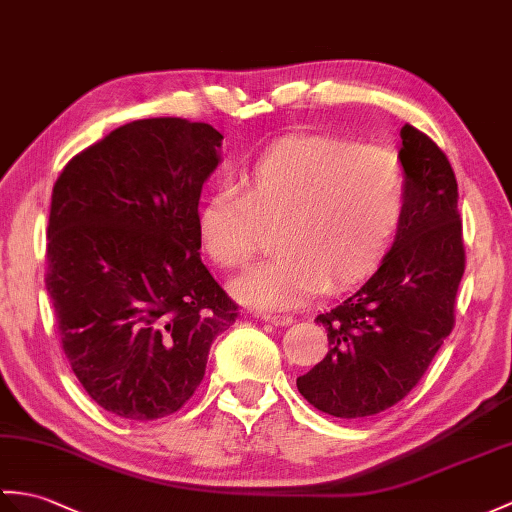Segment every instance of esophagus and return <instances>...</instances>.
<instances>
[{"instance_id":"obj_1","label":"esophagus","mask_w":512,"mask_h":512,"mask_svg":"<svg viewBox=\"0 0 512 512\" xmlns=\"http://www.w3.org/2000/svg\"><path fill=\"white\" fill-rule=\"evenodd\" d=\"M257 318L266 320L270 325H290L292 323V316L288 314H270V312H259Z\"/></svg>"}]
</instances>
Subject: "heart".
<instances>
[{
  "instance_id": "obj_1",
  "label": "heart",
  "mask_w": 512,
  "mask_h": 512,
  "mask_svg": "<svg viewBox=\"0 0 512 512\" xmlns=\"http://www.w3.org/2000/svg\"><path fill=\"white\" fill-rule=\"evenodd\" d=\"M408 211V174L388 146L338 137H288L242 170L198 211V235L218 266L244 270L275 224L279 255L233 285L242 301L299 307L327 288L373 272Z\"/></svg>"
}]
</instances>
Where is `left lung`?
I'll return each instance as SVG.
<instances>
[{"instance_id": "obj_1", "label": "left lung", "mask_w": 512, "mask_h": 512, "mask_svg": "<svg viewBox=\"0 0 512 512\" xmlns=\"http://www.w3.org/2000/svg\"><path fill=\"white\" fill-rule=\"evenodd\" d=\"M399 135L406 218L375 275L316 318L327 329L329 351L296 379L301 395L331 417L362 419L395 406L454 329L465 272L458 183L430 137L410 124Z\"/></svg>"}]
</instances>
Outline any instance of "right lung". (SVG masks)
<instances>
[{"label": "right lung", "instance_id": "add662e5", "mask_svg": "<svg viewBox=\"0 0 512 512\" xmlns=\"http://www.w3.org/2000/svg\"><path fill=\"white\" fill-rule=\"evenodd\" d=\"M222 135L152 117L115 128L58 176L45 288L87 395L130 421L181 410L237 305L200 261L198 202Z\"/></svg>", "mask_w": 512, "mask_h": 512}]
</instances>
